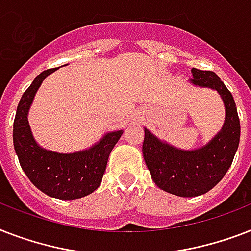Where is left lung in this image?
Masks as SVG:
<instances>
[{
  "label": "left lung",
  "instance_id": "left-lung-1",
  "mask_svg": "<svg viewBox=\"0 0 251 251\" xmlns=\"http://www.w3.org/2000/svg\"><path fill=\"white\" fill-rule=\"evenodd\" d=\"M191 83L210 87L220 94L226 105L222 131L202 149L182 151L160 142L145 130L143 157L151 177L161 190L178 197H197L220 182L233 161L240 143V118L230 91L214 72L194 69Z\"/></svg>",
  "mask_w": 251,
  "mask_h": 251
}]
</instances>
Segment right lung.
Instances as JSON below:
<instances>
[{"label":"right lung","instance_id":"add662e5","mask_svg":"<svg viewBox=\"0 0 251 251\" xmlns=\"http://www.w3.org/2000/svg\"><path fill=\"white\" fill-rule=\"evenodd\" d=\"M57 68L48 69L33 79L25 91L14 120L13 141L22 169L44 194L57 199H78L100 186L108 157L122 135V130L108 133L92 149L74 153H57L36 145L27 114L41 82Z\"/></svg>","mask_w":251,"mask_h":251}]
</instances>
